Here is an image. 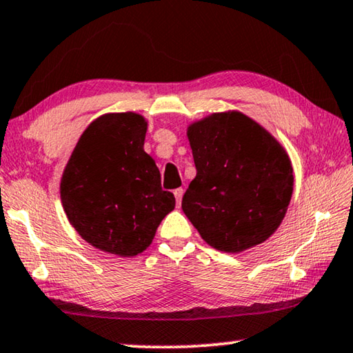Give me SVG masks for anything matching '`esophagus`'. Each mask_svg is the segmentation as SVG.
Masks as SVG:
<instances>
[{"instance_id":"esophagus-1","label":"esophagus","mask_w":353,"mask_h":353,"mask_svg":"<svg viewBox=\"0 0 353 353\" xmlns=\"http://www.w3.org/2000/svg\"><path fill=\"white\" fill-rule=\"evenodd\" d=\"M174 196H176V203H177V205H181V203H182V196H183V190H182V188H177V190H174Z\"/></svg>"}]
</instances>
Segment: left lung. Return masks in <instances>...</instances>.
<instances>
[{
	"label": "left lung",
	"mask_w": 353,
	"mask_h": 353,
	"mask_svg": "<svg viewBox=\"0 0 353 353\" xmlns=\"http://www.w3.org/2000/svg\"><path fill=\"white\" fill-rule=\"evenodd\" d=\"M196 177L182 210L212 248L242 253L281 225L294 192L290 159L272 133L240 111H223L187 128Z\"/></svg>",
	"instance_id": "left-lung-1"
}]
</instances>
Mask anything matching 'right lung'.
Instances as JSON below:
<instances>
[{"label": "right lung", "mask_w": 353, "mask_h": 353, "mask_svg": "<svg viewBox=\"0 0 353 353\" xmlns=\"http://www.w3.org/2000/svg\"><path fill=\"white\" fill-rule=\"evenodd\" d=\"M148 121L108 113L78 139L61 177V203L69 223L94 248L121 257L143 253L161 220L174 209L160 171L144 152Z\"/></svg>", "instance_id": "1"}]
</instances>
